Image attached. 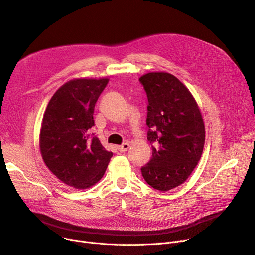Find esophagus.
Segmentation results:
<instances>
[{
	"mask_svg": "<svg viewBox=\"0 0 255 255\" xmlns=\"http://www.w3.org/2000/svg\"><path fill=\"white\" fill-rule=\"evenodd\" d=\"M128 149H129V143H128V142H124L123 144H121V145L118 146V150H119L121 153L126 152Z\"/></svg>",
	"mask_w": 255,
	"mask_h": 255,
	"instance_id": "obj_1",
	"label": "esophagus"
}]
</instances>
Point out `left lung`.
Instances as JSON below:
<instances>
[{
    "mask_svg": "<svg viewBox=\"0 0 255 255\" xmlns=\"http://www.w3.org/2000/svg\"><path fill=\"white\" fill-rule=\"evenodd\" d=\"M148 96V140L153 157L140 168L154 189L168 191L183 184L202 157L205 125L197 103L180 80L166 72L139 78Z\"/></svg>",
    "mask_w": 255,
    "mask_h": 255,
    "instance_id": "left-lung-1",
    "label": "left lung"
}]
</instances>
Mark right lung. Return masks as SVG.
Segmentation results:
<instances>
[{
	"instance_id": "1",
	"label": "right lung",
	"mask_w": 255,
	"mask_h": 255,
	"mask_svg": "<svg viewBox=\"0 0 255 255\" xmlns=\"http://www.w3.org/2000/svg\"><path fill=\"white\" fill-rule=\"evenodd\" d=\"M109 78H78L63 85L51 97L40 131V151L60 181L86 189L104 175L113 156L90 133L94 109Z\"/></svg>"
}]
</instances>
